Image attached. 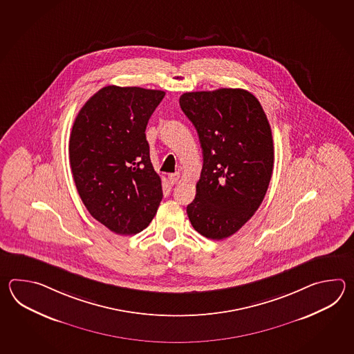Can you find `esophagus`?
Instances as JSON below:
<instances>
[{"label": "esophagus", "mask_w": 354, "mask_h": 354, "mask_svg": "<svg viewBox=\"0 0 354 354\" xmlns=\"http://www.w3.org/2000/svg\"><path fill=\"white\" fill-rule=\"evenodd\" d=\"M180 172H176V174H168V180L171 183H177L180 180Z\"/></svg>", "instance_id": "esophagus-1"}]
</instances>
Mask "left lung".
<instances>
[{
	"label": "left lung",
	"mask_w": 354,
	"mask_h": 354,
	"mask_svg": "<svg viewBox=\"0 0 354 354\" xmlns=\"http://www.w3.org/2000/svg\"><path fill=\"white\" fill-rule=\"evenodd\" d=\"M180 106L197 130L203 157L188 218L196 232L221 241L263 201L274 162L271 127L256 96L241 88L186 92Z\"/></svg>",
	"instance_id": "left-lung-1"
}]
</instances>
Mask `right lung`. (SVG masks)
Returning <instances> with one entry per match:
<instances>
[{"label": "right lung", "mask_w": 354, "mask_h": 354, "mask_svg": "<svg viewBox=\"0 0 354 354\" xmlns=\"http://www.w3.org/2000/svg\"><path fill=\"white\" fill-rule=\"evenodd\" d=\"M165 92L106 86L83 105L69 138V163L86 209L119 235L140 233L163 197L145 129Z\"/></svg>", "instance_id": "obj_1"}]
</instances>
